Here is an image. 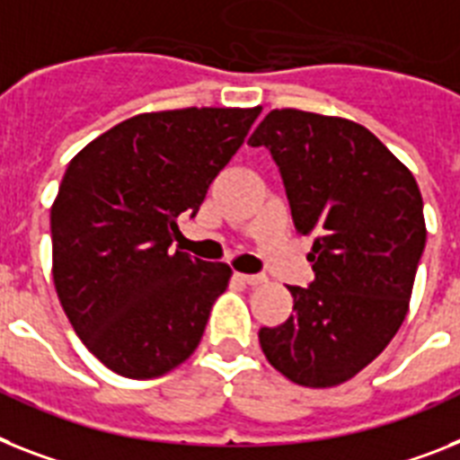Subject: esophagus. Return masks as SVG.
Masks as SVG:
<instances>
[{"label": "esophagus", "instance_id": "34e87169", "mask_svg": "<svg viewBox=\"0 0 460 460\" xmlns=\"http://www.w3.org/2000/svg\"><path fill=\"white\" fill-rule=\"evenodd\" d=\"M234 277H237L239 282L249 284V287H258V284L268 282V277H265V275H244V272H237Z\"/></svg>", "mask_w": 460, "mask_h": 460}]
</instances>
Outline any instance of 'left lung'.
Masks as SVG:
<instances>
[{
	"label": "left lung",
	"mask_w": 460,
	"mask_h": 460,
	"mask_svg": "<svg viewBox=\"0 0 460 460\" xmlns=\"http://www.w3.org/2000/svg\"><path fill=\"white\" fill-rule=\"evenodd\" d=\"M249 146L270 150L296 230L314 237V279L289 287L294 314L258 341L289 381L332 388L374 362L407 317L426 249L423 197L411 171L343 117L272 110Z\"/></svg>",
	"instance_id": "obj_1"
}]
</instances>
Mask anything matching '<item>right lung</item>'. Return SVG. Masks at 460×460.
Here are the masks:
<instances>
[{"label":"right lung","instance_id":"add662e5","mask_svg":"<svg viewBox=\"0 0 460 460\" xmlns=\"http://www.w3.org/2000/svg\"><path fill=\"white\" fill-rule=\"evenodd\" d=\"M261 108H185L121 121L72 159L51 207L53 284L108 369L155 378L195 352L230 265L173 249Z\"/></svg>","mask_w":460,"mask_h":460}]
</instances>
